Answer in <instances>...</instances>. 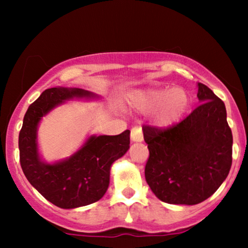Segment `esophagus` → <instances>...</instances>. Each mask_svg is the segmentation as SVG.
<instances>
[{
    "label": "esophagus",
    "mask_w": 248,
    "mask_h": 248,
    "mask_svg": "<svg viewBox=\"0 0 248 248\" xmlns=\"http://www.w3.org/2000/svg\"><path fill=\"white\" fill-rule=\"evenodd\" d=\"M130 139H132L133 142L143 141V133H142V128L140 126L132 128V130H130Z\"/></svg>",
    "instance_id": "1"
}]
</instances>
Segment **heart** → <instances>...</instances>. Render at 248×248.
<instances>
[{"label": "heart", "mask_w": 248, "mask_h": 248, "mask_svg": "<svg viewBox=\"0 0 248 248\" xmlns=\"http://www.w3.org/2000/svg\"><path fill=\"white\" fill-rule=\"evenodd\" d=\"M130 104L139 112L153 113L155 126L168 128L183 118L190 106V98L183 88L157 87L135 92Z\"/></svg>", "instance_id": "heart-1"}]
</instances>
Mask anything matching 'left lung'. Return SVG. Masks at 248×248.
Returning <instances> with one entry per match:
<instances>
[{
    "label": "left lung",
    "instance_id": "obj_1",
    "mask_svg": "<svg viewBox=\"0 0 248 248\" xmlns=\"http://www.w3.org/2000/svg\"><path fill=\"white\" fill-rule=\"evenodd\" d=\"M202 102L171 127L143 126L149 149L144 176L160 201L195 205L218 190L232 166V132L225 104L198 82Z\"/></svg>",
    "mask_w": 248,
    "mask_h": 248
}]
</instances>
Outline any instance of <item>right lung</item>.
<instances>
[{
  "mask_svg": "<svg viewBox=\"0 0 248 248\" xmlns=\"http://www.w3.org/2000/svg\"><path fill=\"white\" fill-rule=\"evenodd\" d=\"M73 98H98L81 88H47L30 105L18 136L19 162L25 177L45 199L62 209H75L102 198L109 186L113 162L129 149V130L119 135H92L66 160L45 163L37 146V128L43 116Z\"/></svg>",
  "mask_w": 248,
  "mask_h": 248,
  "instance_id": "right-lung-1",
  "label": "right lung"
}]
</instances>
